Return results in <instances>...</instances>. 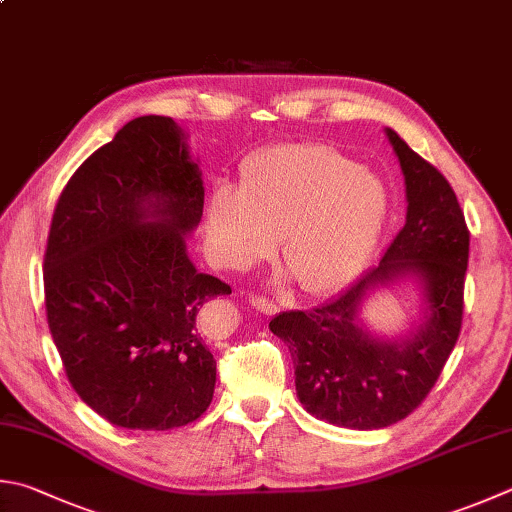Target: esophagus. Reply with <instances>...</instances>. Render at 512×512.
Returning <instances> with one entry per match:
<instances>
[{"instance_id":"34e87169","label":"esophagus","mask_w":512,"mask_h":512,"mask_svg":"<svg viewBox=\"0 0 512 512\" xmlns=\"http://www.w3.org/2000/svg\"><path fill=\"white\" fill-rule=\"evenodd\" d=\"M252 303L258 312H263V314H276L278 312V305L274 303V301H269V298H263V296H252Z\"/></svg>"}]
</instances>
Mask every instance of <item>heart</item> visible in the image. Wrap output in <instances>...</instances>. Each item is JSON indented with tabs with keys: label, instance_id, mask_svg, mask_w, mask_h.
I'll return each instance as SVG.
<instances>
[{
	"label": "heart",
	"instance_id": "b5f03b06",
	"mask_svg": "<svg viewBox=\"0 0 512 512\" xmlns=\"http://www.w3.org/2000/svg\"><path fill=\"white\" fill-rule=\"evenodd\" d=\"M388 216L381 176L325 144H281L249 158L240 189L218 185L207 234L220 263L249 269L281 254L307 294H332L361 272Z\"/></svg>",
	"mask_w": 512,
	"mask_h": 512
}]
</instances>
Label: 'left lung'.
Returning <instances> with one entry per match:
<instances>
[{
    "mask_svg": "<svg viewBox=\"0 0 512 512\" xmlns=\"http://www.w3.org/2000/svg\"><path fill=\"white\" fill-rule=\"evenodd\" d=\"M406 182V225L379 263L323 305L269 321L294 359L296 394L312 417L350 430L406 419L437 383L459 339L470 234L448 180L385 129ZM412 282L420 316L408 333L376 335L362 321L379 288Z\"/></svg>",
    "mask_w": 512,
    "mask_h": 512,
    "instance_id": "obj_1",
    "label": "left lung"
}]
</instances>
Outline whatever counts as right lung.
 Returning a JSON list of instances; mask_svg holds the SVG:
<instances>
[{
    "mask_svg": "<svg viewBox=\"0 0 512 512\" xmlns=\"http://www.w3.org/2000/svg\"><path fill=\"white\" fill-rule=\"evenodd\" d=\"M202 205L187 133L165 115L124 124L57 200L44 256L48 327L73 390L113 426L180 428L214 399L200 307L231 287L187 254Z\"/></svg>",
    "mask_w": 512,
    "mask_h": 512,
    "instance_id": "obj_1",
    "label": "right lung"
}]
</instances>
